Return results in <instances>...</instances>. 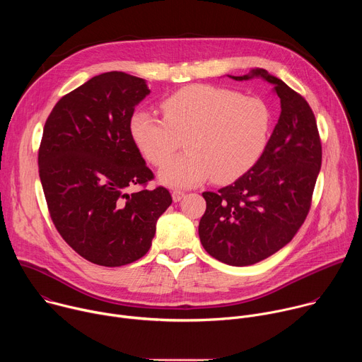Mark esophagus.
I'll use <instances>...</instances> for the list:
<instances>
[{"mask_svg": "<svg viewBox=\"0 0 362 362\" xmlns=\"http://www.w3.org/2000/svg\"><path fill=\"white\" fill-rule=\"evenodd\" d=\"M183 196H185V193H183L182 190H177V189H176V190H173V192H172V197H173V200H175V202L182 200V199H183Z\"/></svg>", "mask_w": 362, "mask_h": 362, "instance_id": "1", "label": "esophagus"}]
</instances>
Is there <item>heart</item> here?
<instances>
[{"instance_id": "obj_1", "label": "heart", "mask_w": 362, "mask_h": 362, "mask_svg": "<svg viewBox=\"0 0 362 362\" xmlns=\"http://www.w3.org/2000/svg\"><path fill=\"white\" fill-rule=\"evenodd\" d=\"M163 117L134 112L130 136L141 156L162 165L185 139L188 151L165 163L162 183L192 187L212 176L228 183L249 172L268 146L272 113L256 95L209 84H194L162 103Z\"/></svg>"}]
</instances>
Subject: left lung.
<instances>
[{
  "mask_svg": "<svg viewBox=\"0 0 362 362\" xmlns=\"http://www.w3.org/2000/svg\"><path fill=\"white\" fill-rule=\"evenodd\" d=\"M272 83L281 98V116L268 146L249 172L218 192H203L206 211L199 238L215 259L247 267L267 259L292 240L305 222L322 162L317 120L308 101L282 80L255 69Z\"/></svg>",
  "mask_w": 362,
  "mask_h": 362,
  "instance_id": "obj_1",
  "label": "left lung"
}]
</instances>
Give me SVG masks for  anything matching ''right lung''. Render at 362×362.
Here are the masks:
<instances>
[{"mask_svg": "<svg viewBox=\"0 0 362 362\" xmlns=\"http://www.w3.org/2000/svg\"><path fill=\"white\" fill-rule=\"evenodd\" d=\"M143 78L110 71L63 95L38 148L47 208L62 238L88 262L123 267L147 253L172 196L154 179L130 136ZM140 185L134 194L129 187Z\"/></svg>", "mask_w": 362, "mask_h": 362, "instance_id": "right-lung-1", "label": "right lung"}]
</instances>
